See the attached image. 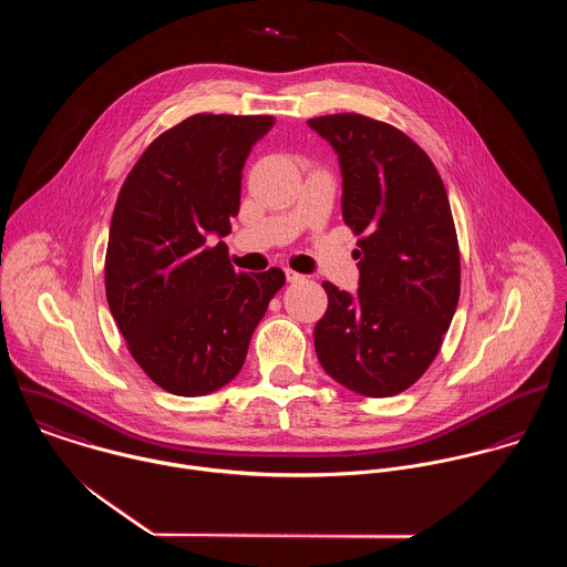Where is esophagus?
<instances>
[{
    "label": "esophagus",
    "mask_w": 567,
    "mask_h": 567,
    "mask_svg": "<svg viewBox=\"0 0 567 567\" xmlns=\"http://www.w3.org/2000/svg\"><path fill=\"white\" fill-rule=\"evenodd\" d=\"M303 279H306V275H301V272H297L292 268H286V281L288 284H297V281H303Z\"/></svg>",
    "instance_id": "1"
}]
</instances>
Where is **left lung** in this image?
Listing matches in <instances>:
<instances>
[{
    "label": "left lung",
    "mask_w": 567,
    "mask_h": 567,
    "mask_svg": "<svg viewBox=\"0 0 567 567\" xmlns=\"http://www.w3.org/2000/svg\"><path fill=\"white\" fill-rule=\"evenodd\" d=\"M338 153L342 218L358 236V295L323 281L319 362L364 398H393L434 362L461 297V250L439 169L400 128L360 115L308 120Z\"/></svg>",
    "instance_id": "8db88e82"
}]
</instances>
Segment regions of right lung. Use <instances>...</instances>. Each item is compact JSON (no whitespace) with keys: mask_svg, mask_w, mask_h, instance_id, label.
Segmentation results:
<instances>
[{"mask_svg":"<svg viewBox=\"0 0 567 567\" xmlns=\"http://www.w3.org/2000/svg\"><path fill=\"white\" fill-rule=\"evenodd\" d=\"M272 115L196 113L133 165L104 257L109 310L142 371L163 391L198 398L243 369L250 336L284 288L281 268L236 272L227 244L244 162Z\"/></svg>","mask_w":567,"mask_h":567,"instance_id":"1","label":"right lung"}]
</instances>
